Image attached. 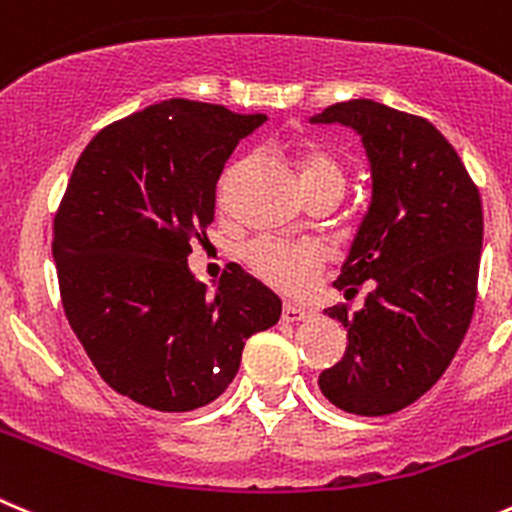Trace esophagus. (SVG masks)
Listing matches in <instances>:
<instances>
[{
    "label": "esophagus",
    "mask_w": 512,
    "mask_h": 512,
    "mask_svg": "<svg viewBox=\"0 0 512 512\" xmlns=\"http://www.w3.org/2000/svg\"><path fill=\"white\" fill-rule=\"evenodd\" d=\"M281 319L291 321V324H299V321H311V319H316V311H314V309H306V306L284 304V311H281Z\"/></svg>",
    "instance_id": "1"
}]
</instances>
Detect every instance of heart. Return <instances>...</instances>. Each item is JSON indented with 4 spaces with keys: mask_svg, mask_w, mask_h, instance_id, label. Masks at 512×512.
I'll return each instance as SVG.
<instances>
[{
    "mask_svg": "<svg viewBox=\"0 0 512 512\" xmlns=\"http://www.w3.org/2000/svg\"><path fill=\"white\" fill-rule=\"evenodd\" d=\"M301 180L306 191H316L324 186L344 188V170L337 160L319 148L301 150ZM228 175L221 180V203H226ZM241 259L261 284L271 286L274 291L286 296H301L314 286L321 266H324V251L316 243H296L284 238H256L241 248Z\"/></svg>",
    "mask_w": 512,
    "mask_h": 512,
    "instance_id": "1",
    "label": "heart"
}]
</instances>
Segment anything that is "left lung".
I'll return each instance as SVG.
<instances>
[{
  "label": "left lung",
  "mask_w": 512,
  "mask_h": 512,
  "mask_svg": "<svg viewBox=\"0 0 512 512\" xmlns=\"http://www.w3.org/2000/svg\"><path fill=\"white\" fill-rule=\"evenodd\" d=\"M311 123L362 135L372 203L334 281L367 289L359 311L326 309L347 329V352L319 374L339 410L382 417L420 399L450 367L478 296L483 203L445 135L425 118L374 100L326 107Z\"/></svg>",
  "instance_id": "left-lung-1"
}]
</instances>
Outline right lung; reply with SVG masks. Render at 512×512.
Instances as JSON below:
<instances>
[{"label":"right lung","instance_id":"1","mask_svg":"<svg viewBox=\"0 0 512 512\" xmlns=\"http://www.w3.org/2000/svg\"><path fill=\"white\" fill-rule=\"evenodd\" d=\"M264 123L173 97L102 128L72 170L52 228L62 306L97 374L138 405H208L279 321V296L238 266L213 294L188 269L223 165Z\"/></svg>","mask_w":512,"mask_h":512}]
</instances>
